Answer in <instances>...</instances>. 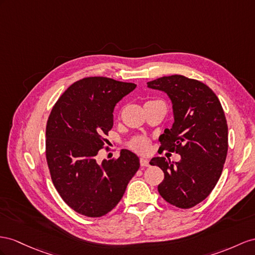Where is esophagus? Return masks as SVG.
Wrapping results in <instances>:
<instances>
[{"label":"esophagus","instance_id":"esophagus-1","mask_svg":"<svg viewBox=\"0 0 255 255\" xmlns=\"http://www.w3.org/2000/svg\"><path fill=\"white\" fill-rule=\"evenodd\" d=\"M140 165H141V167H143V168H146V167L149 166L147 159H145V158H141V159H140Z\"/></svg>","mask_w":255,"mask_h":255}]
</instances>
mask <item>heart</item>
<instances>
[{
	"instance_id": "1",
	"label": "heart",
	"mask_w": 255,
	"mask_h": 255,
	"mask_svg": "<svg viewBox=\"0 0 255 255\" xmlns=\"http://www.w3.org/2000/svg\"><path fill=\"white\" fill-rule=\"evenodd\" d=\"M155 101H148L147 103ZM129 147L138 153H147L149 149V141L144 136H135V138L129 142Z\"/></svg>"
}]
</instances>
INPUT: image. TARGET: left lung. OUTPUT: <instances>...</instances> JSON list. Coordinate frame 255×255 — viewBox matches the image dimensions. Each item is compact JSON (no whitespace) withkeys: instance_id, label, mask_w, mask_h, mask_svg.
Here are the masks:
<instances>
[{"instance_id":"obj_1","label":"left lung","mask_w":255,"mask_h":255,"mask_svg":"<svg viewBox=\"0 0 255 255\" xmlns=\"http://www.w3.org/2000/svg\"><path fill=\"white\" fill-rule=\"evenodd\" d=\"M147 87L170 98L174 123L159 136L160 148L181 155L180 161L154 157L149 162L165 174L158 192L170 205L192 208L208 197L223 170L228 149L223 108L206 84L183 75L162 76Z\"/></svg>"}]
</instances>
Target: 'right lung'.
<instances>
[{
  "instance_id": "add662e5",
  "label": "right lung",
  "mask_w": 255,
  "mask_h": 255,
  "mask_svg": "<svg viewBox=\"0 0 255 255\" xmlns=\"http://www.w3.org/2000/svg\"><path fill=\"white\" fill-rule=\"evenodd\" d=\"M136 87L113 78L85 77L55 103L46 125V160L63 201L77 213L100 218L116 207L140 167L138 156L97 161L113 127L116 103Z\"/></svg>"
}]
</instances>
